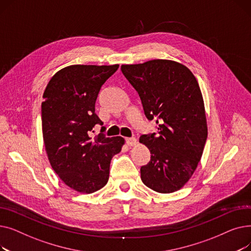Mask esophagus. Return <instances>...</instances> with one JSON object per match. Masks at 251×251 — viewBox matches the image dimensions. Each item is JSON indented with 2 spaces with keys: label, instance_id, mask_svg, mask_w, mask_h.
<instances>
[{
  "label": "esophagus",
  "instance_id": "esophagus-1",
  "mask_svg": "<svg viewBox=\"0 0 251 251\" xmlns=\"http://www.w3.org/2000/svg\"><path fill=\"white\" fill-rule=\"evenodd\" d=\"M126 143H127L128 147H133L137 143V141H136V138H134V137H127L126 138Z\"/></svg>",
  "mask_w": 251,
  "mask_h": 251
}]
</instances>
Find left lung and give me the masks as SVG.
<instances>
[{"instance_id": "8db88e82", "label": "left lung", "mask_w": 251, "mask_h": 251, "mask_svg": "<svg viewBox=\"0 0 251 251\" xmlns=\"http://www.w3.org/2000/svg\"><path fill=\"white\" fill-rule=\"evenodd\" d=\"M121 70L147 118L157 124V133L139 138L151 151V161L140 168L141 180L156 192H175L193 175L207 137L200 84L186 66L171 60L122 65Z\"/></svg>"}]
</instances>
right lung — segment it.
Wrapping results in <instances>:
<instances>
[{
    "instance_id": "add662e5",
    "label": "right lung",
    "mask_w": 251,
    "mask_h": 251,
    "mask_svg": "<svg viewBox=\"0 0 251 251\" xmlns=\"http://www.w3.org/2000/svg\"><path fill=\"white\" fill-rule=\"evenodd\" d=\"M119 65H71L50 78L42 102L43 137L52 170L71 189L92 193L108 183L112 157L125 140L121 136H89L102 122L95 113L101 85Z\"/></svg>"
}]
</instances>
